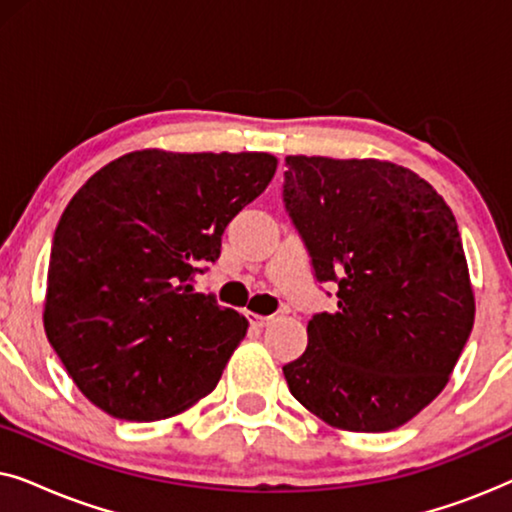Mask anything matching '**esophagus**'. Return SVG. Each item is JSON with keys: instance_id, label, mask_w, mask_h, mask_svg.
Returning <instances> with one entry per match:
<instances>
[{"instance_id": "obj_1", "label": "esophagus", "mask_w": 512, "mask_h": 512, "mask_svg": "<svg viewBox=\"0 0 512 512\" xmlns=\"http://www.w3.org/2000/svg\"><path fill=\"white\" fill-rule=\"evenodd\" d=\"M247 319H249V324L256 326V328L268 326L272 321V317H263V314H254V312H247Z\"/></svg>"}]
</instances>
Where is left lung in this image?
<instances>
[{
  "label": "left lung",
  "mask_w": 512,
  "mask_h": 512,
  "mask_svg": "<svg viewBox=\"0 0 512 512\" xmlns=\"http://www.w3.org/2000/svg\"><path fill=\"white\" fill-rule=\"evenodd\" d=\"M284 205L338 310L314 314L289 391L342 431L410 422L445 389L475 298L452 209L389 160L286 156Z\"/></svg>",
  "instance_id": "8db88e82"
}]
</instances>
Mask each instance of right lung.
Masks as SVG:
<instances>
[{"mask_svg": "<svg viewBox=\"0 0 512 512\" xmlns=\"http://www.w3.org/2000/svg\"><path fill=\"white\" fill-rule=\"evenodd\" d=\"M270 153L132 151L95 172L53 235L46 338L81 394L156 422L214 391L249 321L193 275L275 177Z\"/></svg>", "mask_w": 512, "mask_h": 512, "instance_id": "right-lung-1", "label": "right lung"}]
</instances>
